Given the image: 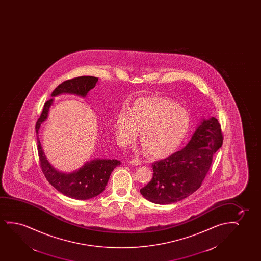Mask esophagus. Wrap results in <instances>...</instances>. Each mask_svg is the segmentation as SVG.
Here are the masks:
<instances>
[{
	"instance_id": "esophagus-1",
	"label": "esophagus",
	"mask_w": 261,
	"mask_h": 261,
	"mask_svg": "<svg viewBox=\"0 0 261 261\" xmlns=\"http://www.w3.org/2000/svg\"><path fill=\"white\" fill-rule=\"evenodd\" d=\"M129 163L131 165H134V166H140V165L142 164V161L138 160V159H133Z\"/></svg>"
}]
</instances>
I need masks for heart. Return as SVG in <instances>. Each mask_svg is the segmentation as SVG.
<instances>
[{
	"instance_id": "b5f03b06",
	"label": "heart",
	"mask_w": 261,
	"mask_h": 261,
	"mask_svg": "<svg viewBox=\"0 0 261 261\" xmlns=\"http://www.w3.org/2000/svg\"><path fill=\"white\" fill-rule=\"evenodd\" d=\"M190 115L167 97H145L136 100L132 109L122 110L115 122L118 142L123 146L135 143L141 130L143 150L155 159L175 153L190 127Z\"/></svg>"
}]
</instances>
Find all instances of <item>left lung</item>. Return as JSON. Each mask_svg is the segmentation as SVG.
<instances>
[{
	"mask_svg": "<svg viewBox=\"0 0 261 261\" xmlns=\"http://www.w3.org/2000/svg\"><path fill=\"white\" fill-rule=\"evenodd\" d=\"M222 143L218 119L214 117L200 119L182 150L152 163L153 177L140 193L150 202L162 205L186 199L200 188Z\"/></svg>",
	"mask_w": 261,
	"mask_h": 261,
	"instance_id": "1",
	"label": "left lung"
}]
</instances>
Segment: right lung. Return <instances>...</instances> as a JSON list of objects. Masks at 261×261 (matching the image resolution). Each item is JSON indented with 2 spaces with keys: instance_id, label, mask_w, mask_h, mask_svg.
Wrapping results in <instances>:
<instances>
[{
  "instance_id": "add662e5",
  "label": "right lung",
  "mask_w": 261,
  "mask_h": 261,
  "mask_svg": "<svg viewBox=\"0 0 261 261\" xmlns=\"http://www.w3.org/2000/svg\"><path fill=\"white\" fill-rule=\"evenodd\" d=\"M97 82V77L89 75L69 79L58 86L51 93V97L62 93H70L85 98L90 90L94 88ZM53 102L54 99H50L44 103L42 114L36 125L37 150L42 171L47 181L65 196L75 200H89L103 192L113 169L121 162L117 160L94 159L87 161L81 168L71 173L59 171L54 168L47 160L38 137L40 126L48 118Z\"/></svg>"
}]
</instances>
